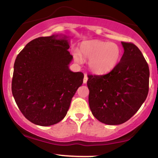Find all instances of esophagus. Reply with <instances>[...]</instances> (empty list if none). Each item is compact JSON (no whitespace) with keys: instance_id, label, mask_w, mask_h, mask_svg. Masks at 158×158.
<instances>
[{"instance_id":"obj_1","label":"esophagus","mask_w":158,"mask_h":158,"mask_svg":"<svg viewBox=\"0 0 158 158\" xmlns=\"http://www.w3.org/2000/svg\"><path fill=\"white\" fill-rule=\"evenodd\" d=\"M87 80H88V77H87V75L86 74H84V81H83V82H84V84H86V83L87 82Z\"/></svg>"}]
</instances>
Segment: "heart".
Here are the masks:
<instances>
[{
    "label": "heart",
    "mask_w": 158,
    "mask_h": 158,
    "mask_svg": "<svg viewBox=\"0 0 158 158\" xmlns=\"http://www.w3.org/2000/svg\"><path fill=\"white\" fill-rule=\"evenodd\" d=\"M120 56L121 49L117 44L100 40L84 42L81 45L80 53H74L76 62H82V57L88 60L90 69L99 74L113 69L118 64Z\"/></svg>",
    "instance_id": "b5f03b06"
}]
</instances>
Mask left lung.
<instances>
[{
	"instance_id": "1",
	"label": "left lung",
	"mask_w": 158,
	"mask_h": 158,
	"mask_svg": "<svg viewBox=\"0 0 158 158\" xmlns=\"http://www.w3.org/2000/svg\"><path fill=\"white\" fill-rule=\"evenodd\" d=\"M124 53L110 72L88 74L89 106L97 119L107 125L126 123L147 98L149 67L135 44L122 42Z\"/></svg>"
}]
</instances>
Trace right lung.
I'll return each mask as SVG.
<instances>
[{
    "instance_id": "obj_1",
    "label": "right lung",
    "mask_w": 158,
    "mask_h": 158,
    "mask_svg": "<svg viewBox=\"0 0 158 158\" xmlns=\"http://www.w3.org/2000/svg\"><path fill=\"white\" fill-rule=\"evenodd\" d=\"M39 37L30 42L14 62L12 94L23 115L41 126L56 124L68 113L84 74L72 72L73 56L66 36Z\"/></svg>"
}]
</instances>
